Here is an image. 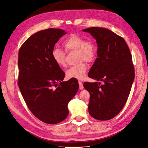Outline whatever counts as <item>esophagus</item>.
<instances>
[{
  "instance_id": "1",
  "label": "esophagus",
  "mask_w": 148,
  "mask_h": 148,
  "mask_svg": "<svg viewBox=\"0 0 148 148\" xmlns=\"http://www.w3.org/2000/svg\"><path fill=\"white\" fill-rule=\"evenodd\" d=\"M78 82H79V89H80V90H82V89L84 88L83 83H82V81H79Z\"/></svg>"
}]
</instances>
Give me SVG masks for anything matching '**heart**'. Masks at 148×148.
I'll use <instances>...</instances> for the list:
<instances>
[{
    "instance_id": "1",
    "label": "heart",
    "mask_w": 148,
    "mask_h": 148,
    "mask_svg": "<svg viewBox=\"0 0 148 148\" xmlns=\"http://www.w3.org/2000/svg\"><path fill=\"white\" fill-rule=\"evenodd\" d=\"M62 47L67 52L77 50L78 59L82 61L77 66L71 67L66 71V76L69 78L82 79L86 75L88 70V62H92L97 56V47L93 41L91 39H86L85 37L77 34L73 33L65 39ZM66 51L59 48H54L51 51L52 59L58 66L64 67L66 66Z\"/></svg>"
}]
</instances>
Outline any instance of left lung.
<instances>
[{"label":"left lung","instance_id":"8db88e82","mask_svg":"<svg viewBox=\"0 0 148 148\" xmlns=\"http://www.w3.org/2000/svg\"><path fill=\"white\" fill-rule=\"evenodd\" d=\"M82 31L98 45V57L88 76L100 82L83 84L90 95L88 111L95 119L108 121L119 114L128 99L135 76L132 56L125 40L112 31L98 27Z\"/></svg>","mask_w":148,"mask_h":148}]
</instances>
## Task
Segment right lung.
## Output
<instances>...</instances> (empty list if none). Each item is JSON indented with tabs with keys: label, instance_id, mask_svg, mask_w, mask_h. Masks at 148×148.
<instances>
[{
	"label": "right lung",
	"instance_id": "1",
	"mask_svg": "<svg viewBox=\"0 0 148 148\" xmlns=\"http://www.w3.org/2000/svg\"><path fill=\"white\" fill-rule=\"evenodd\" d=\"M66 34L60 29L40 31L28 38L19 50L18 84L21 92L33 114L49 124L67 117L68 103L79 89L75 79L63 81L65 73L51 57L55 45Z\"/></svg>",
	"mask_w": 148,
	"mask_h": 148
}]
</instances>
